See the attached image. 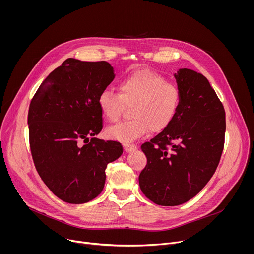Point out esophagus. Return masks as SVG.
Segmentation results:
<instances>
[{"mask_svg": "<svg viewBox=\"0 0 254 254\" xmlns=\"http://www.w3.org/2000/svg\"><path fill=\"white\" fill-rule=\"evenodd\" d=\"M124 150L126 153H130L134 152L136 150V147L131 143H124Z\"/></svg>", "mask_w": 254, "mask_h": 254, "instance_id": "esophagus-1", "label": "esophagus"}]
</instances>
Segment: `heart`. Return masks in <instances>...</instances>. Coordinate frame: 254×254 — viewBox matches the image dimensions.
Instances as JSON below:
<instances>
[{"instance_id":"heart-1","label":"heart","mask_w":254,"mask_h":254,"mask_svg":"<svg viewBox=\"0 0 254 254\" xmlns=\"http://www.w3.org/2000/svg\"><path fill=\"white\" fill-rule=\"evenodd\" d=\"M97 103L110 122L120 119L125 105H131L129 115L132 120L106 129L110 138L130 143L150 130L159 132L170 126L179 110L180 93L157 72L139 70L120 82L119 94L111 89L102 90Z\"/></svg>"}]
</instances>
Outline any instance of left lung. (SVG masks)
<instances>
[{
  "label": "left lung",
  "mask_w": 254,
  "mask_h": 254,
  "mask_svg": "<svg viewBox=\"0 0 254 254\" xmlns=\"http://www.w3.org/2000/svg\"><path fill=\"white\" fill-rule=\"evenodd\" d=\"M174 77L180 106L168 127L141 144L148 164L138 177L141 192L161 206L181 205L209 182L224 147V107L205 76L181 68Z\"/></svg>",
  "instance_id": "8db88e82"
}]
</instances>
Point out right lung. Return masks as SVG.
<instances>
[{
	"label": "right lung",
	"mask_w": 254,
	"mask_h": 254,
	"mask_svg": "<svg viewBox=\"0 0 254 254\" xmlns=\"http://www.w3.org/2000/svg\"><path fill=\"white\" fill-rule=\"evenodd\" d=\"M115 76L106 61L68 58L44 79L30 103L29 139L36 170L64 202L83 204L97 197L107 165L123 154L119 141L94 137L102 129L97 98Z\"/></svg>",
	"instance_id": "1"
}]
</instances>
